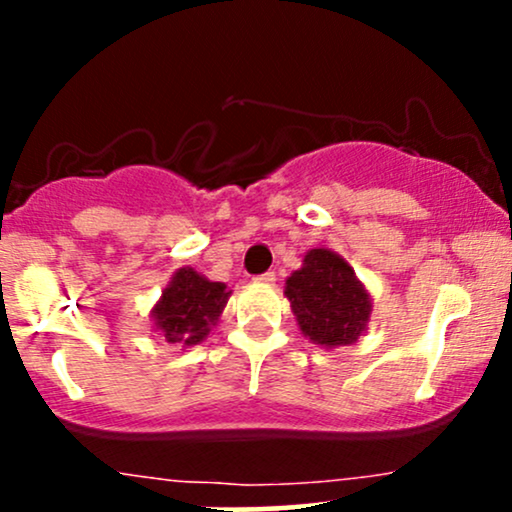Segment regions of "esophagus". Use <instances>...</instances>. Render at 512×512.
Masks as SVG:
<instances>
[{"label":"esophagus","instance_id":"obj_1","mask_svg":"<svg viewBox=\"0 0 512 512\" xmlns=\"http://www.w3.org/2000/svg\"><path fill=\"white\" fill-rule=\"evenodd\" d=\"M255 281H260V284H267V286H272L274 281H276V274H274V272H264V274L257 276Z\"/></svg>","mask_w":512,"mask_h":512}]
</instances>
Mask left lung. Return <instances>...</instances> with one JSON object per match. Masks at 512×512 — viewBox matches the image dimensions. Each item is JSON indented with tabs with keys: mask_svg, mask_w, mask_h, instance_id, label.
<instances>
[{
	"mask_svg": "<svg viewBox=\"0 0 512 512\" xmlns=\"http://www.w3.org/2000/svg\"><path fill=\"white\" fill-rule=\"evenodd\" d=\"M298 330L325 349L351 346L368 330L373 301L354 267L330 248H313L303 255L301 269L286 279Z\"/></svg>",
	"mask_w": 512,
	"mask_h": 512,
	"instance_id": "1",
	"label": "left lung"
}]
</instances>
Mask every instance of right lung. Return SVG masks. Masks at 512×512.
Wrapping results in <instances>:
<instances>
[{"mask_svg": "<svg viewBox=\"0 0 512 512\" xmlns=\"http://www.w3.org/2000/svg\"><path fill=\"white\" fill-rule=\"evenodd\" d=\"M228 298L231 291L223 281H211L192 267H180L151 308V322L168 344L187 349L209 337Z\"/></svg>", "mask_w": 512, "mask_h": 512, "instance_id": "right-lung-1", "label": "right lung"}]
</instances>
